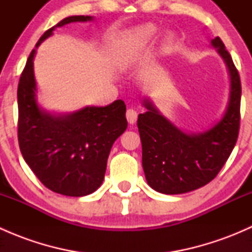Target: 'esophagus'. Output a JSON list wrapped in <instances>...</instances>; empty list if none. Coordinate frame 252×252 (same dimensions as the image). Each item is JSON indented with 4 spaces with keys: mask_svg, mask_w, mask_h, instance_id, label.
Returning a JSON list of instances; mask_svg holds the SVG:
<instances>
[{
    "mask_svg": "<svg viewBox=\"0 0 252 252\" xmlns=\"http://www.w3.org/2000/svg\"><path fill=\"white\" fill-rule=\"evenodd\" d=\"M126 119H128V123L134 124L136 122V119H138V112L133 110V108H129V110L126 111Z\"/></svg>",
    "mask_w": 252,
    "mask_h": 252,
    "instance_id": "obj_1",
    "label": "esophagus"
}]
</instances>
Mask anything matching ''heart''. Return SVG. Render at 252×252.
I'll return each instance as SVG.
<instances>
[{"label": "heart", "instance_id": "obj_1", "mask_svg": "<svg viewBox=\"0 0 252 252\" xmlns=\"http://www.w3.org/2000/svg\"><path fill=\"white\" fill-rule=\"evenodd\" d=\"M156 36L157 29L154 25H142L126 32L118 51V57H117L118 64L121 67L130 65L136 60L139 53L145 47L149 46Z\"/></svg>", "mask_w": 252, "mask_h": 252}]
</instances>
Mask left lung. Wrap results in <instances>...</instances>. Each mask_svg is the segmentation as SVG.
I'll list each match as a JSON object with an SVG mask.
<instances>
[{
  "label": "left lung",
  "mask_w": 252,
  "mask_h": 252,
  "mask_svg": "<svg viewBox=\"0 0 252 252\" xmlns=\"http://www.w3.org/2000/svg\"><path fill=\"white\" fill-rule=\"evenodd\" d=\"M211 45L224 61L230 78L227 110L212 128L187 134L162 116L149 98L142 101L147 110L138 117L142 168L147 184L162 194H184L208 184L229 158L238 139L240 77L222 40L215 37Z\"/></svg>",
  "instance_id": "left-lung-1"
}]
</instances>
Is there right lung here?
I'll return each instance as SVG.
<instances>
[{
    "label": "right lung",
    "instance_id": "1",
    "mask_svg": "<svg viewBox=\"0 0 252 252\" xmlns=\"http://www.w3.org/2000/svg\"><path fill=\"white\" fill-rule=\"evenodd\" d=\"M93 20L72 16L44 32L39 47L55 28ZM32 50L18 84V141L28 166L40 182L65 196H85L96 191L105 178L113 142L128 126L126 103L117 100L105 107H86L69 114H52L39 107Z\"/></svg>",
    "mask_w": 252,
    "mask_h": 252
}]
</instances>
